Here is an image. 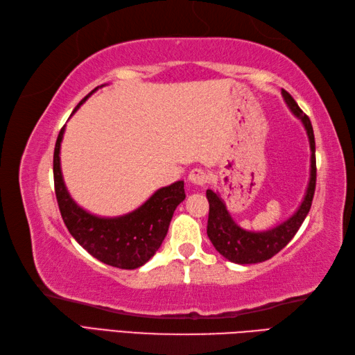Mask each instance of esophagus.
Here are the masks:
<instances>
[{"instance_id": "34e87169", "label": "esophagus", "mask_w": 355, "mask_h": 355, "mask_svg": "<svg viewBox=\"0 0 355 355\" xmlns=\"http://www.w3.org/2000/svg\"><path fill=\"white\" fill-rule=\"evenodd\" d=\"M187 180H189V182L196 186H205L207 183V180H209V173L205 172L203 169L196 168L189 172Z\"/></svg>"}]
</instances>
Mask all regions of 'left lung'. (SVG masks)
<instances>
[{"instance_id": "8db88e82", "label": "left lung", "mask_w": 355, "mask_h": 355, "mask_svg": "<svg viewBox=\"0 0 355 355\" xmlns=\"http://www.w3.org/2000/svg\"><path fill=\"white\" fill-rule=\"evenodd\" d=\"M282 95L298 120L303 123L304 129L309 138L311 146V177L308 183L306 193H304L302 205L294 212L293 217H289L282 225L263 232L245 231L232 220L231 214L227 212L225 201L221 200L217 192L211 189L206 191L207 201H209V218H207V237L212 241L214 248L227 259L229 261L237 263V265H252V263H261L269 260L270 257L279 254L282 249L293 240L294 235L300 229L302 223L306 218L311 209L312 198L315 192V180H317V168H315V140L314 130L309 116L303 114V110L298 107L295 100L282 89Z\"/></svg>"}]
</instances>
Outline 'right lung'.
<instances>
[{"label": "right lung", "instance_id": "1", "mask_svg": "<svg viewBox=\"0 0 355 355\" xmlns=\"http://www.w3.org/2000/svg\"><path fill=\"white\" fill-rule=\"evenodd\" d=\"M96 89L85 96L76 109ZM62 135H64V126L61 128L55 143L53 182L61 217L69 232L90 255L109 266L120 269H137L143 266L162 246L173 211L186 198L184 182H175L171 186L162 187L138 209L121 217H96L76 205L66 189L60 166Z\"/></svg>", "mask_w": 355, "mask_h": 355}]
</instances>
